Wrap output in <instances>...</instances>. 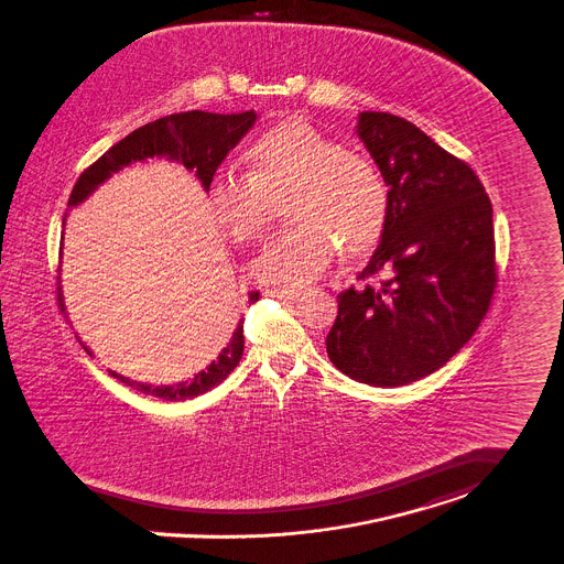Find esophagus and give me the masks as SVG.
<instances>
[{"label":"esophagus","instance_id":"esophagus-1","mask_svg":"<svg viewBox=\"0 0 564 564\" xmlns=\"http://www.w3.org/2000/svg\"><path fill=\"white\" fill-rule=\"evenodd\" d=\"M264 295L273 300H297L302 295V289H267Z\"/></svg>","mask_w":564,"mask_h":564}]
</instances>
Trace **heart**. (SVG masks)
<instances>
[{"label":"heart","instance_id":"heart-1","mask_svg":"<svg viewBox=\"0 0 564 564\" xmlns=\"http://www.w3.org/2000/svg\"><path fill=\"white\" fill-rule=\"evenodd\" d=\"M250 172L224 167L208 185L215 221L239 243L258 239L271 219V198L284 200L293 224L273 235L250 271L269 286L314 280L340 246L368 250L381 235L390 194L379 170L304 120L262 133L246 154Z\"/></svg>","mask_w":564,"mask_h":564}]
</instances>
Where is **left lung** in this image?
I'll return each instance as SVG.
<instances>
[{"label":"left lung","instance_id":"8db88e82","mask_svg":"<svg viewBox=\"0 0 564 564\" xmlns=\"http://www.w3.org/2000/svg\"><path fill=\"white\" fill-rule=\"evenodd\" d=\"M356 133L390 187L388 217L361 280L338 295L332 364L359 383L397 388L453 358L496 286L494 208L482 183L410 120L361 111Z\"/></svg>","mask_w":564,"mask_h":564}]
</instances>
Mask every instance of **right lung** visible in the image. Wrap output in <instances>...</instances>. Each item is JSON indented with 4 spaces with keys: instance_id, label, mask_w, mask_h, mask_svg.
<instances>
[{
    "instance_id": "obj_1",
    "label": "right lung",
    "mask_w": 564,
    "mask_h": 564,
    "mask_svg": "<svg viewBox=\"0 0 564 564\" xmlns=\"http://www.w3.org/2000/svg\"><path fill=\"white\" fill-rule=\"evenodd\" d=\"M254 122H257L254 109L241 111V113H210V111L194 109V111L172 113L149 122L135 129L133 133H129L118 144H113L99 161H95L77 178L68 198V208L88 200L111 174L120 172L122 167L135 161H147L153 156H165L167 161L183 163L189 172H196V178L203 183L205 192H208V185L217 167L221 165L226 154L230 153L241 142V138L254 127ZM64 221H66V215H64ZM258 297L260 293L252 291L248 297V304H254ZM57 302L66 312L64 297H62V284H57ZM82 347L90 354V349L84 343ZM241 356H243V318H239L230 343L219 351L217 359H213L205 370L196 372L194 379L189 381H181L174 386H151V383L131 381L129 377H122L118 372H111V377L149 397H156L163 401H187L219 386L235 370Z\"/></svg>"
}]
</instances>
